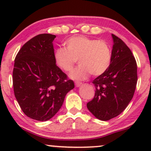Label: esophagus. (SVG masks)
Here are the masks:
<instances>
[{
    "label": "esophagus",
    "instance_id": "esophagus-1",
    "mask_svg": "<svg viewBox=\"0 0 151 151\" xmlns=\"http://www.w3.org/2000/svg\"><path fill=\"white\" fill-rule=\"evenodd\" d=\"M74 84H75V86H77V87H79V86H81V83L80 82V81H75V82H74Z\"/></svg>",
    "mask_w": 151,
    "mask_h": 151
}]
</instances>
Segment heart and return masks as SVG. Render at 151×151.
Listing matches in <instances>:
<instances>
[{
	"label": "heart",
	"instance_id": "1",
	"mask_svg": "<svg viewBox=\"0 0 151 151\" xmlns=\"http://www.w3.org/2000/svg\"><path fill=\"white\" fill-rule=\"evenodd\" d=\"M67 49L58 47L54 53L57 65L62 70H72L77 60L80 65L70 74L75 79H84L90 74L94 77L103 74L111 62V47L106 41L85 36H73L65 42Z\"/></svg>",
	"mask_w": 151,
	"mask_h": 151
}]
</instances>
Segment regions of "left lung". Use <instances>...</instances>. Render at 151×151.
<instances>
[{"label":"left lung","mask_w":151,"mask_h":151,"mask_svg":"<svg viewBox=\"0 0 151 151\" xmlns=\"http://www.w3.org/2000/svg\"><path fill=\"white\" fill-rule=\"evenodd\" d=\"M114 45L109 69L93 79L94 97L86 104L101 121H108L124 111L132 99L137 84V64L126 43L112 34Z\"/></svg>","instance_id":"8db88e82"}]
</instances>
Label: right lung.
I'll use <instances>...</instances> for the list:
<instances>
[{"mask_svg": "<svg viewBox=\"0 0 151 151\" xmlns=\"http://www.w3.org/2000/svg\"><path fill=\"white\" fill-rule=\"evenodd\" d=\"M55 35L40 34L20 48L13 72L14 94L23 113L45 121L55 115L73 81L57 66L52 42Z\"/></svg>", "mask_w": 151, "mask_h": 151, "instance_id": "right-lung-1", "label": "right lung"}]
</instances>
